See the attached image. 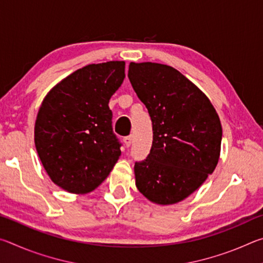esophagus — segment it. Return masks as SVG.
I'll return each instance as SVG.
<instances>
[{"label":"esophagus","instance_id":"34e87169","mask_svg":"<svg viewBox=\"0 0 263 263\" xmlns=\"http://www.w3.org/2000/svg\"><path fill=\"white\" fill-rule=\"evenodd\" d=\"M124 144H125L126 147H130L131 146V142H132V137L131 136H127V137H124Z\"/></svg>","mask_w":263,"mask_h":263}]
</instances>
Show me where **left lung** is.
I'll use <instances>...</instances> for the list:
<instances>
[{"label":"left lung","instance_id":"left-lung-1","mask_svg":"<svg viewBox=\"0 0 263 263\" xmlns=\"http://www.w3.org/2000/svg\"><path fill=\"white\" fill-rule=\"evenodd\" d=\"M127 77L153 127L149 154L135 164L137 188L157 204L183 201L217 166L219 117L208 97L171 66L131 62Z\"/></svg>","mask_w":263,"mask_h":263}]
</instances>
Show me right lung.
<instances>
[{
	"instance_id": "right-lung-1",
	"label": "right lung",
	"mask_w": 263,
	"mask_h": 263,
	"mask_svg": "<svg viewBox=\"0 0 263 263\" xmlns=\"http://www.w3.org/2000/svg\"><path fill=\"white\" fill-rule=\"evenodd\" d=\"M124 78V61L88 65L58 83L39 108L35 148L51 180L68 193L96 189L121 157L109 100Z\"/></svg>"
}]
</instances>
